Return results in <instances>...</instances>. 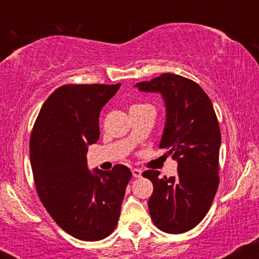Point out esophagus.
I'll return each mask as SVG.
<instances>
[{
    "instance_id": "34e87169",
    "label": "esophagus",
    "mask_w": 259,
    "mask_h": 259,
    "mask_svg": "<svg viewBox=\"0 0 259 259\" xmlns=\"http://www.w3.org/2000/svg\"><path fill=\"white\" fill-rule=\"evenodd\" d=\"M132 173H133V175H134V178H140L141 177V169H139V168H134L133 170H132Z\"/></svg>"
}]
</instances>
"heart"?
<instances>
[{"label":"heart","instance_id":"1","mask_svg":"<svg viewBox=\"0 0 259 259\" xmlns=\"http://www.w3.org/2000/svg\"><path fill=\"white\" fill-rule=\"evenodd\" d=\"M139 106H142V105H134V106L132 107V108H134V107H139Z\"/></svg>","mask_w":259,"mask_h":259}]
</instances>
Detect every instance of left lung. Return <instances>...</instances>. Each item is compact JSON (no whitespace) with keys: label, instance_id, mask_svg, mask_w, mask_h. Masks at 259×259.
<instances>
[{"label":"left lung","instance_id":"8db88e82","mask_svg":"<svg viewBox=\"0 0 259 259\" xmlns=\"http://www.w3.org/2000/svg\"><path fill=\"white\" fill-rule=\"evenodd\" d=\"M136 86L162 94L167 121L159 148L178 160L177 177L160 179L152 169L142 173L153 184L151 219L164 233H186L206 217L219 186L221 129L214 108L197 82L177 74L164 73Z\"/></svg>","mask_w":259,"mask_h":259}]
</instances>
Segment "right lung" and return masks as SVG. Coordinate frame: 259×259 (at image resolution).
<instances>
[{"label": "right lung", "instance_id": "1", "mask_svg": "<svg viewBox=\"0 0 259 259\" xmlns=\"http://www.w3.org/2000/svg\"><path fill=\"white\" fill-rule=\"evenodd\" d=\"M120 84H68L45 101L30 135V163L38 198L53 221L82 241L113 233L132 171L86 165L89 145L100 138L102 107Z\"/></svg>", "mask_w": 259, "mask_h": 259}]
</instances>
